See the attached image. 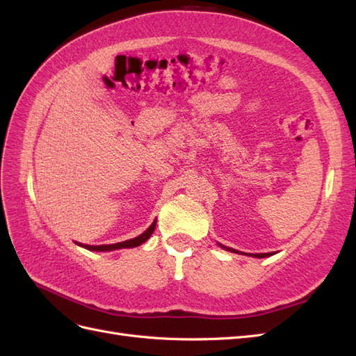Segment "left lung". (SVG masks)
<instances>
[{
	"instance_id": "1",
	"label": "left lung",
	"mask_w": 356,
	"mask_h": 356,
	"mask_svg": "<svg viewBox=\"0 0 356 356\" xmlns=\"http://www.w3.org/2000/svg\"><path fill=\"white\" fill-rule=\"evenodd\" d=\"M220 246H222V245H220ZM222 248H225V246H222ZM225 250L230 251V252H238V251H236V250H233V248H225ZM270 255H273V252H268V254H252L251 257H257V258H264V257H270Z\"/></svg>"
}]
</instances>
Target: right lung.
Segmentation results:
<instances>
[{
  "mask_svg": "<svg viewBox=\"0 0 356 356\" xmlns=\"http://www.w3.org/2000/svg\"><path fill=\"white\" fill-rule=\"evenodd\" d=\"M156 229V221L149 225V227L143 233L139 234L138 238L135 239H129V241H124V242H120V243H113V245H96V246H92V245H81V243H77L80 246H84L86 250H90V251H113V250H120V248H135L138 245L144 243L149 236L153 234Z\"/></svg>",
  "mask_w": 356,
  "mask_h": 356,
  "instance_id": "obj_1",
  "label": "right lung"
}]
</instances>
